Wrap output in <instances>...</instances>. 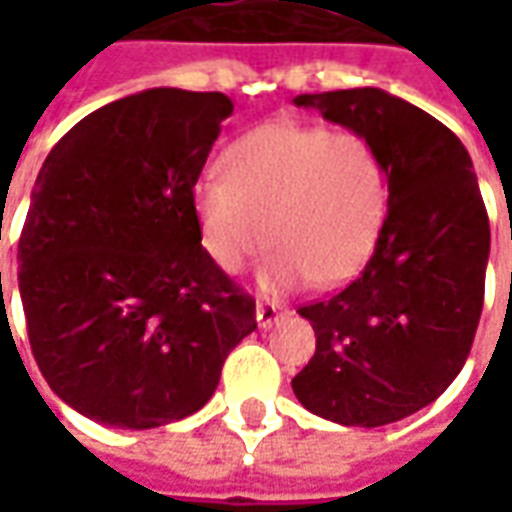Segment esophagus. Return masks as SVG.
Instances as JSON below:
<instances>
[{
    "mask_svg": "<svg viewBox=\"0 0 512 512\" xmlns=\"http://www.w3.org/2000/svg\"><path fill=\"white\" fill-rule=\"evenodd\" d=\"M255 315H257V326H260V329H271V326L285 315V307L277 304V301H257Z\"/></svg>",
    "mask_w": 512,
    "mask_h": 512,
    "instance_id": "1",
    "label": "esophagus"
}]
</instances>
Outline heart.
Instances as JSON below:
<instances>
[{"label": "heart", "mask_w": 512, "mask_h": 512, "mask_svg": "<svg viewBox=\"0 0 512 512\" xmlns=\"http://www.w3.org/2000/svg\"><path fill=\"white\" fill-rule=\"evenodd\" d=\"M224 175L191 186L202 249L235 274L271 241L266 279L337 288L354 279L389 213V169L365 134L301 123H263L222 156Z\"/></svg>", "instance_id": "heart-1"}]
</instances>
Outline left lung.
Returning <instances> with one entry per match:
<instances>
[{
  "instance_id": "obj_1",
  "label": "left lung",
  "mask_w": 512,
  "mask_h": 512,
  "mask_svg": "<svg viewBox=\"0 0 512 512\" xmlns=\"http://www.w3.org/2000/svg\"><path fill=\"white\" fill-rule=\"evenodd\" d=\"M293 104L365 134L389 169V213L362 274L299 307L315 354L293 392L340 425H389L433 403L472 351L491 249L472 158L444 123L378 87Z\"/></svg>"
}]
</instances>
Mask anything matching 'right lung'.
<instances>
[{
	"instance_id": "add662e5",
	"label": "right lung",
	"mask_w": 512,
	"mask_h": 512,
	"mask_svg": "<svg viewBox=\"0 0 512 512\" xmlns=\"http://www.w3.org/2000/svg\"><path fill=\"white\" fill-rule=\"evenodd\" d=\"M222 93L156 87L95 109L51 147L18 238V290L40 373L101 425L200 411L255 299L202 249L191 208Z\"/></svg>"
}]
</instances>
